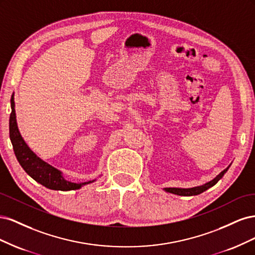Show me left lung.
Returning a JSON list of instances; mask_svg holds the SVG:
<instances>
[{"instance_id": "obj_1", "label": "left lung", "mask_w": 255, "mask_h": 255, "mask_svg": "<svg viewBox=\"0 0 255 255\" xmlns=\"http://www.w3.org/2000/svg\"><path fill=\"white\" fill-rule=\"evenodd\" d=\"M231 164L225 169V170L221 171L217 176L214 177V179L210 182H206L205 184L203 185H200V186H196V187H190V188H177V187H169V188H164V190L166 192H170V194H173V195H177V196H186V197H189V196H197V195H200L202 194L203 191L207 190L208 188L213 187L214 185L217 183L221 177L225 175V173L229 170Z\"/></svg>"}]
</instances>
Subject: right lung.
Instances as JSON below:
<instances>
[{"label":"right lung","instance_id":"right-lung-1","mask_svg":"<svg viewBox=\"0 0 255 255\" xmlns=\"http://www.w3.org/2000/svg\"><path fill=\"white\" fill-rule=\"evenodd\" d=\"M14 95L12 94L10 99L11 114L9 118V137L12 143L14 155H16L19 164L24 169V171L34 179L37 183L43 185L44 187L53 190H74L80 189L85 185L94 183L96 181L91 180L83 183H73L66 180L63 172L58 169L54 168L50 164L45 163L40 157L29 149V146L23 139L17 125L16 110H14Z\"/></svg>","mask_w":255,"mask_h":255}]
</instances>
